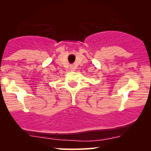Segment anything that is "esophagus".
Wrapping results in <instances>:
<instances>
[{"mask_svg":"<svg viewBox=\"0 0 151 151\" xmlns=\"http://www.w3.org/2000/svg\"><path fill=\"white\" fill-rule=\"evenodd\" d=\"M71 69H72V70H74V69H73V68H71Z\"/></svg>","mask_w":151,"mask_h":151,"instance_id":"esophagus-1","label":"esophagus"}]
</instances>
